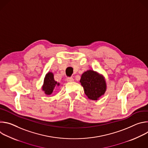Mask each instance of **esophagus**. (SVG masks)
I'll list each match as a JSON object with an SVG mask.
<instances>
[{"mask_svg": "<svg viewBox=\"0 0 148 148\" xmlns=\"http://www.w3.org/2000/svg\"><path fill=\"white\" fill-rule=\"evenodd\" d=\"M67 81L68 82H73L74 81V79L73 77H67Z\"/></svg>", "mask_w": 148, "mask_h": 148, "instance_id": "obj_1", "label": "esophagus"}]
</instances>
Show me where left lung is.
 I'll return each instance as SVG.
<instances>
[{"label":"left lung","instance_id":"8db88e82","mask_svg":"<svg viewBox=\"0 0 148 148\" xmlns=\"http://www.w3.org/2000/svg\"><path fill=\"white\" fill-rule=\"evenodd\" d=\"M80 82L85 94L90 99L97 100L106 90V83L103 77L92 70L83 73Z\"/></svg>","mask_w":148,"mask_h":148}]
</instances>
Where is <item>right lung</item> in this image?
Listing matches in <instances>:
<instances>
[{
  "label": "right lung",
  "instance_id": "right-lung-1",
  "mask_svg": "<svg viewBox=\"0 0 148 148\" xmlns=\"http://www.w3.org/2000/svg\"><path fill=\"white\" fill-rule=\"evenodd\" d=\"M59 85L60 84L54 80L53 74L51 73H48L45 78L43 90L45 91L46 94L50 95L52 94L55 87Z\"/></svg>",
  "mask_w": 148,
  "mask_h": 148
}]
</instances>
